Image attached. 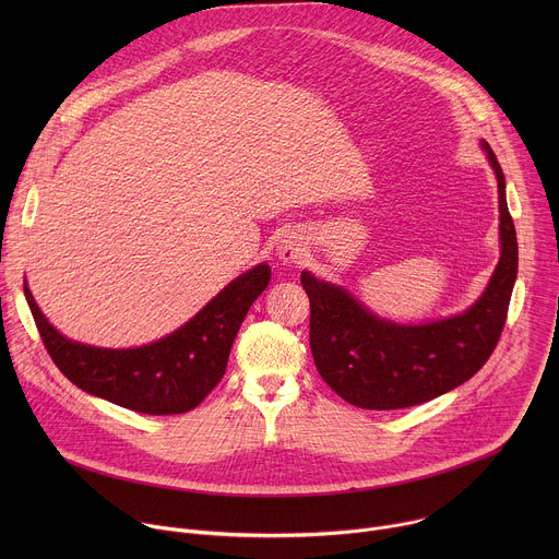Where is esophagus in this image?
I'll list each match as a JSON object with an SVG mask.
<instances>
[{
    "mask_svg": "<svg viewBox=\"0 0 559 559\" xmlns=\"http://www.w3.org/2000/svg\"><path fill=\"white\" fill-rule=\"evenodd\" d=\"M300 248H298V243H294V241H283L281 243V248H278V257L285 261V263H294L296 259H300Z\"/></svg>",
    "mask_w": 559,
    "mask_h": 559,
    "instance_id": "34e87169",
    "label": "esophagus"
}]
</instances>
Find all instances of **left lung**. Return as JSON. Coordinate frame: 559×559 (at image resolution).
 Wrapping results in <instances>:
<instances>
[{
  "mask_svg": "<svg viewBox=\"0 0 559 559\" xmlns=\"http://www.w3.org/2000/svg\"><path fill=\"white\" fill-rule=\"evenodd\" d=\"M498 177L502 257L487 292L447 321L405 328L380 321L345 289L302 272L309 296V347L318 373L354 407H416L460 386L491 358L518 276V238L507 205L504 173L485 143Z\"/></svg>",
  "mask_w": 559,
  "mask_h": 559,
  "instance_id": "1",
  "label": "left lung"
}]
</instances>
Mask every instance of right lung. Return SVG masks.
I'll use <instances>...</instances> for the list:
<instances>
[{
	"label": "right lung",
	"instance_id": "1",
	"mask_svg": "<svg viewBox=\"0 0 559 559\" xmlns=\"http://www.w3.org/2000/svg\"><path fill=\"white\" fill-rule=\"evenodd\" d=\"M267 283L263 263L231 281L181 330L139 349L72 343L46 321L26 285L24 294L46 352L72 384L139 414L173 416L201 405L221 382L236 332Z\"/></svg>",
	"mask_w": 559,
	"mask_h": 559
}]
</instances>
